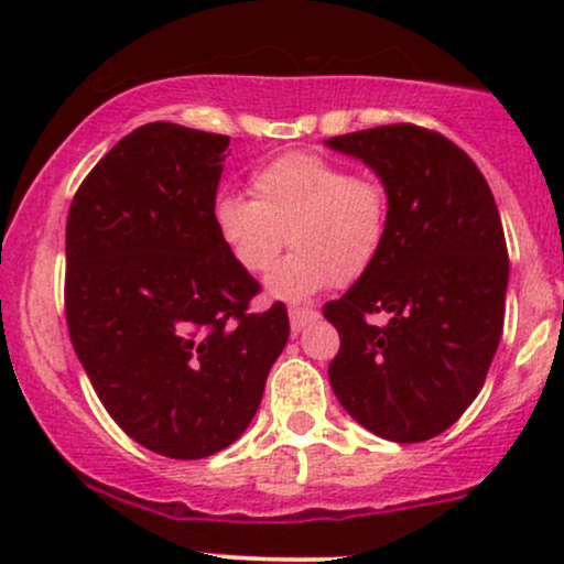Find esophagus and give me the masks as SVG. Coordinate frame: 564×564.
<instances>
[{
	"label": "esophagus",
	"mask_w": 564,
	"mask_h": 564,
	"mask_svg": "<svg viewBox=\"0 0 564 564\" xmlns=\"http://www.w3.org/2000/svg\"><path fill=\"white\" fill-rule=\"evenodd\" d=\"M289 321H291V332L300 334L304 326H310V323L318 321V313L310 307H291L289 310Z\"/></svg>",
	"instance_id": "34e87169"
}]
</instances>
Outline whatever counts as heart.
<instances>
[{
    "label": "heart",
    "instance_id": "b5f03b06",
    "mask_svg": "<svg viewBox=\"0 0 564 564\" xmlns=\"http://www.w3.org/2000/svg\"><path fill=\"white\" fill-rule=\"evenodd\" d=\"M251 198L217 193L212 223L236 264L251 275L275 268L268 291L304 300L328 283H349L377 262L390 230V196L373 177H352L339 161L315 153H283L257 166Z\"/></svg>",
    "mask_w": 564,
    "mask_h": 564
}]
</instances>
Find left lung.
Listing matches in <instances>:
<instances>
[{"label": "left lung", "instance_id": "obj_1", "mask_svg": "<svg viewBox=\"0 0 564 564\" xmlns=\"http://www.w3.org/2000/svg\"><path fill=\"white\" fill-rule=\"evenodd\" d=\"M390 196L377 262L323 307L341 347L328 364L339 403L392 443H424L458 422L501 341L509 257L482 172L443 134L390 124L326 140ZM391 318L373 327L366 314Z\"/></svg>", "mask_w": 564, "mask_h": 564}]
</instances>
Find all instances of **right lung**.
Listing matches in <instances>:
<instances>
[{
	"label": "right lung",
	"mask_w": 564,
	"mask_h": 564,
	"mask_svg": "<svg viewBox=\"0 0 564 564\" xmlns=\"http://www.w3.org/2000/svg\"><path fill=\"white\" fill-rule=\"evenodd\" d=\"M228 134L153 121L87 174L66 225V321L113 422L142 448L206 458L243 435L289 339L281 302L212 223Z\"/></svg>",
	"instance_id": "add662e5"
}]
</instances>
